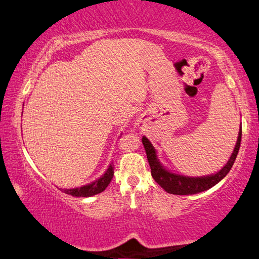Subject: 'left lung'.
I'll list each match as a JSON object with an SVG mask.
<instances>
[{
    "instance_id": "obj_1",
    "label": "left lung",
    "mask_w": 259,
    "mask_h": 259,
    "mask_svg": "<svg viewBox=\"0 0 259 259\" xmlns=\"http://www.w3.org/2000/svg\"><path fill=\"white\" fill-rule=\"evenodd\" d=\"M241 135L242 130L240 127V132L238 137L237 144L233 150V153L231 155L229 161L226 162V165L222 168L219 173L209 176H202V178H189V176H183L179 174L170 173L164 167L160 165L159 160L157 159L156 150L152 147L150 141L146 138H142V143L146 149L147 158L151 168V175L155 179L156 182L160 185V187L165 190L166 192L173 193V194H180V196H187V194H194L199 193L206 190L214 187L215 184L220 182L221 180H223L230 169L232 168V166L235 161V158L238 156L240 143H241Z\"/></svg>"
}]
</instances>
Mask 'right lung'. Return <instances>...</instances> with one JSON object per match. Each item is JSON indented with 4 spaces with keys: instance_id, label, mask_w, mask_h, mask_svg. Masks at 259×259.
Returning <instances> with one entry per match:
<instances>
[{
    "instance_id": "1",
    "label": "right lung",
    "mask_w": 259,
    "mask_h": 259,
    "mask_svg": "<svg viewBox=\"0 0 259 259\" xmlns=\"http://www.w3.org/2000/svg\"><path fill=\"white\" fill-rule=\"evenodd\" d=\"M113 178V166L110 165L107 169L103 176H101L99 180L94 181V182L90 183L84 187L76 188V189H62L61 191L67 194H70L72 197H91L94 194L101 193L102 191L107 189L109 183L111 182Z\"/></svg>"
}]
</instances>
